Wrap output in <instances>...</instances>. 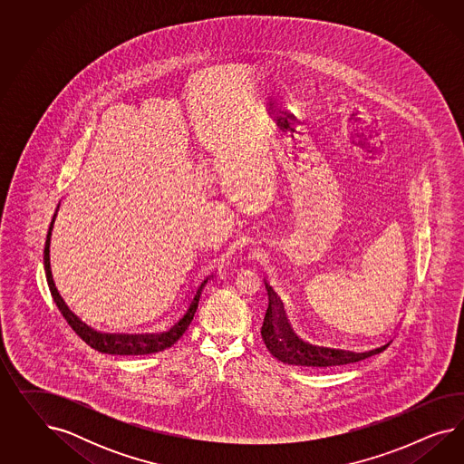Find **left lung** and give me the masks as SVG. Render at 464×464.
Masks as SVG:
<instances>
[{"label": "left lung", "mask_w": 464, "mask_h": 464, "mask_svg": "<svg viewBox=\"0 0 464 464\" xmlns=\"http://www.w3.org/2000/svg\"><path fill=\"white\" fill-rule=\"evenodd\" d=\"M264 282L267 289L268 306L264 324H262V338L266 342L268 352L284 364L301 365L309 369L351 364V362H359L374 353H380L392 343V340H386L380 347L364 352L345 351V349H334V347L309 343L293 330V326L285 316L281 297L272 289V285L267 281Z\"/></svg>", "instance_id": "left-lung-1"}]
</instances>
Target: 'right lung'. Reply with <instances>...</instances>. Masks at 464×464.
Segmentation results:
<instances>
[{
  "label": "right lung",
  "instance_id": "1",
  "mask_svg": "<svg viewBox=\"0 0 464 464\" xmlns=\"http://www.w3.org/2000/svg\"><path fill=\"white\" fill-rule=\"evenodd\" d=\"M56 212L51 219L49 225V231H47V238H45V246H44V268H45V277H47V284L51 289L53 299L56 303L57 308L61 311V314L64 316V320L70 324L71 328L78 334V337L83 338L92 349L102 352V353H112V355H146V353H155V352L165 351L171 347L179 338L182 337L185 330L188 328L190 322L194 320L197 306H198V299L200 295L206 287V284L211 281L214 274L206 276L202 281L198 282L196 289L187 297V304L183 308L180 318H177L173 324H169L165 330L160 332H142V334H109V332H100L92 326L82 322L64 303V299L59 295L56 284L53 279V270H51V235H53V227H54V221H56Z\"/></svg>",
  "mask_w": 464,
  "mask_h": 464
}]
</instances>
